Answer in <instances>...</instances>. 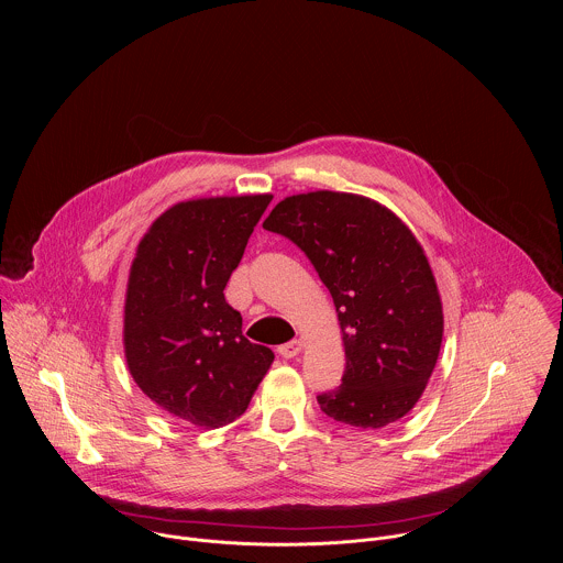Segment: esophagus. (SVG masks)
Masks as SVG:
<instances>
[{
	"label": "esophagus",
	"instance_id": "esophagus-1",
	"mask_svg": "<svg viewBox=\"0 0 563 563\" xmlns=\"http://www.w3.org/2000/svg\"><path fill=\"white\" fill-rule=\"evenodd\" d=\"M301 349H303V342H301V340H290V342L282 344L277 351H279V355H282V357L292 360V357H297V355L301 353Z\"/></svg>",
	"mask_w": 563,
	"mask_h": 563
}]
</instances>
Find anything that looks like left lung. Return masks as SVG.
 Listing matches in <instances>:
<instances>
[{"label": "left lung", "instance_id": "left-lung-1", "mask_svg": "<svg viewBox=\"0 0 563 563\" xmlns=\"http://www.w3.org/2000/svg\"><path fill=\"white\" fill-rule=\"evenodd\" d=\"M262 228L310 257L338 312L346 368L317 397L322 411L357 429L397 422L422 397L444 333L420 242L386 206L333 190L286 197Z\"/></svg>", "mask_w": 563, "mask_h": 563}]
</instances>
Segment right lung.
<instances>
[{"label":"right lung","instance_id":"1","mask_svg":"<svg viewBox=\"0 0 563 563\" xmlns=\"http://www.w3.org/2000/svg\"><path fill=\"white\" fill-rule=\"evenodd\" d=\"M273 195L175 203L130 266L123 346L136 386L170 416L219 429L244 413L275 355L242 335L225 286Z\"/></svg>","mask_w":563,"mask_h":563}]
</instances>
